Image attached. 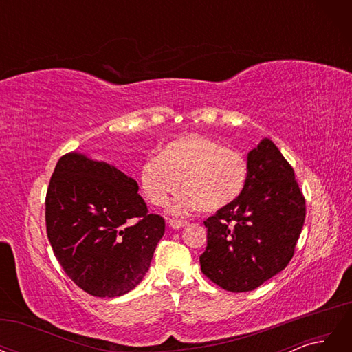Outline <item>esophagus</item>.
<instances>
[{"label":"esophagus","mask_w":352,"mask_h":352,"mask_svg":"<svg viewBox=\"0 0 352 352\" xmlns=\"http://www.w3.org/2000/svg\"><path fill=\"white\" fill-rule=\"evenodd\" d=\"M168 225L172 229H180V228H185L188 225L186 220H177V219H170L168 220Z\"/></svg>","instance_id":"obj_1"}]
</instances>
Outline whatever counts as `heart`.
Masks as SVG:
<instances>
[{"instance_id": "1", "label": "heart", "mask_w": 352, "mask_h": 352, "mask_svg": "<svg viewBox=\"0 0 352 352\" xmlns=\"http://www.w3.org/2000/svg\"><path fill=\"white\" fill-rule=\"evenodd\" d=\"M248 164L230 148L202 135L176 138L160 148L157 157L140 168V185L153 206H166L180 186L184 192L170 211L184 214L199 208L207 212L225 210L242 197L248 185Z\"/></svg>"}]
</instances>
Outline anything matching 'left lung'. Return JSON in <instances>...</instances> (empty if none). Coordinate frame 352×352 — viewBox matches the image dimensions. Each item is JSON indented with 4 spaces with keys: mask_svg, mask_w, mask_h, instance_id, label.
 Wrapping results in <instances>:
<instances>
[{
    "mask_svg": "<svg viewBox=\"0 0 352 352\" xmlns=\"http://www.w3.org/2000/svg\"><path fill=\"white\" fill-rule=\"evenodd\" d=\"M248 185L230 207L208 217L201 270L230 292H248L291 261L305 220V199L291 164L269 138L247 158Z\"/></svg>",
    "mask_w": 352,
    "mask_h": 352,
    "instance_id": "1",
    "label": "left lung"
}]
</instances>
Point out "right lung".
<instances>
[{
	"label": "right lung",
	"instance_id": "obj_1",
	"mask_svg": "<svg viewBox=\"0 0 352 352\" xmlns=\"http://www.w3.org/2000/svg\"><path fill=\"white\" fill-rule=\"evenodd\" d=\"M138 189L119 168L78 151L63 155L52 173L45 199L50 243L69 278L94 296L136 287L164 235V219L148 212Z\"/></svg>",
	"mask_w": 352,
	"mask_h": 352
}]
</instances>
